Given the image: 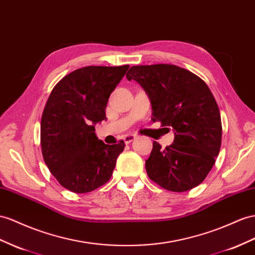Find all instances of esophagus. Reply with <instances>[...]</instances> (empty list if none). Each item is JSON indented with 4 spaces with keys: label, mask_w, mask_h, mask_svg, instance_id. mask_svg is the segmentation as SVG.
<instances>
[{
    "label": "esophagus",
    "mask_w": 255,
    "mask_h": 255,
    "mask_svg": "<svg viewBox=\"0 0 255 255\" xmlns=\"http://www.w3.org/2000/svg\"><path fill=\"white\" fill-rule=\"evenodd\" d=\"M135 138H136L135 134H125L124 135V141H125L126 144H128V143L133 141Z\"/></svg>",
    "instance_id": "1"
}]
</instances>
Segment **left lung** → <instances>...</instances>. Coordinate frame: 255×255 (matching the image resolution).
Masks as SVG:
<instances>
[{
    "label": "left lung",
    "mask_w": 255,
    "mask_h": 255,
    "mask_svg": "<svg viewBox=\"0 0 255 255\" xmlns=\"http://www.w3.org/2000/svg\"><path fill=\"white\" fill-rule=\"evenodd\" d=\"M126 77L149 97L153 122L174 131L171 145L161 148L153 142L145 160L148 178L171 192L199 185L215 164L222 141L220 110L208 85L173 64L133 65Z\"/></svg>",
    "instance_id": "1"
}]
</instances>
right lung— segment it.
<instances>
[{
	"label": "right lung",
	"mask_w": 255,
	"mask_h": 255,
	"mask_svg": "<svg viewBox=\"0 0 255 255\" xmlns=\"http://www.w3.org/2000/svg\"><path fill=\"white\" fill-rule=\"evenodd\" d=\"M129 65L77 69L57 83L41 121L45 164L67 190L95 191L112 177L125 142L108 145L97 138L95 125L106 119L110 95Z\"/></svg>",
	"instance_id": "1"
}]
</instances>
